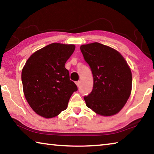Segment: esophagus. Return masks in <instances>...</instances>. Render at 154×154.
Segmentation results:
<instances>
[{"label":"esophagus","mask_w":154,"mask_h":154,"mask_svg":"<svg viewBox=\"0 0 154 154\" xmlns=\"http://www.w3.org/2000/svg\"><path fill=\"white\" fill-rule=\"evenodd\" d=\"M76 85H77V86L78 88L79 87V85H80V82H79V81H78V82H76Z\"/></svg>","instance_id":"esophagus-1"}]
</instances>
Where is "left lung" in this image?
I'll use <instances>...</instances> for the list:
<instances>
[{
	"mask_svg": "<svg viewBox=\"0 0 154 154\" xmlns=\"http://www.w3.org/2000/svg\"><path fill=\"white\" fill-rule=\"evenodd\" d=\"M80 49L94 78L92 92L83 97L86 106L101 116L118 113L131 93L132 73L127 62L118 51L99 43Z\"/></svg>",
	"mask_w": 154,
	"mask_h": 154,
	"instance_id": "1",
	"label": "left lung"
}]
</instances>
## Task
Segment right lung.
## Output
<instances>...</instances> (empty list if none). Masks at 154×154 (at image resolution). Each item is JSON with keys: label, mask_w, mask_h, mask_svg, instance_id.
<instances>
[{"label": "right lung", "mask_w": 154, "mask_h": 154, "mask_svg": "<svg viewBox=\"0 0 154 154\" xmlns=\"http://www.w3.org/2000/svg\"><path fill=\"white\" fill-rule=\"evenodd\" d=\"M75 49L74 45L49 44L31 55L23 68L25 98L43 118H54L64 111L72 94L78 90L64 66Z\"/></svg>", "instance_id": "add662e5"}]
</instances>
